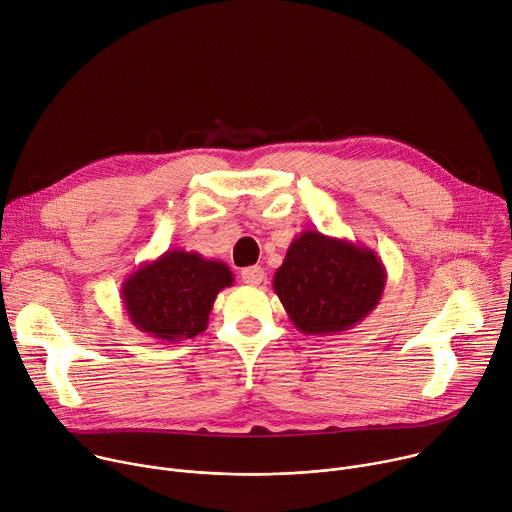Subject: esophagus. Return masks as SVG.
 Masks as SVG:
<instances>
[{
  "label": "esophagus",
  "instance_id": "esophagus-1",
  "mask_svg": "<svg viewBox=\"0 0 512 512\" xmlns=\"http://www.w3.org/2000/svg\"><path fill=\"white\" fill-rule=\"evenodd\" d=\"M241 279H243L247 285H259V283L265 279V271H263V267H259V265L245 267V269L241 271Z\"/></svg>",
  "mask_w": 512,
  "mask_h": 512
}]
</instances>
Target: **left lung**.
I'll list each match as a JSON object with an SVG mask.
<instances>
[{"mask_svg":"<svg viewBox=\"0 0 512 512\" xmlns=\"http://www.w3.org/2000/svg\"><path fill=\"white\" fill-rule=\"evenodd\" d=\"M387 271L369 247L304 231L291 241L273 289L291 324L308 336L354 328L381 302Z\"/></svg>","mask_w":512,"mask_h":512,"instance_id":"8db88e82","label":"left lung"}]
</instances>
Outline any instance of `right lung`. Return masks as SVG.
Here are the masks:
<instances>
[{
  "instance_id": "right-lung-1",
  "label": "right lung",
  "mask_w": 512,
  "mask_h": 512,
  "mask_svg": "<svg viewBox=\"0 0 512 512\" xmlns=\"http://www.w3.org/2000/svg\"><path fill=\"white\" fill-rule=\"evenodd\" d=\"M233 281L227 263L170 249L141 263L121 283V300L137 330L156 340L180 342L206 330L218 291Z\"/></svg>"
}]
</instances>
